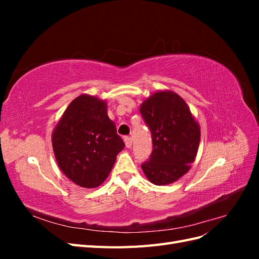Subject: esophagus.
<instances>
[{
	"instance_id": "obj_1",
	"label": "esophagus",
	"mask_w": 259,
	"mask_h": 259,
	"mask_svg": "<svg viewBox=\"0 0 259 259\" xmlns=\"http://www.w3.org/2000/svg\"><path fill=\"white\" fill-rule=\"evenodd\" d=\"M124 143H125V146H126V148H131L132 147V138L128 137V136H125L124 137Z\"/></svg>"
}]
</instances>
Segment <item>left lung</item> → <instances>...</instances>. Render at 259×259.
<instances>
[{
    "label": "left lung",
    "instance_id": "1",
    "mask_svg": "<svg viewBox=\"0 0 259 259\" xmlns=\"http://www.w3.org/2000/svg\"><path fill=\"white\" fill-rule=\"evenodd\" d=\"M151 131L152 153L142 164L153 185L173 184L190 169L200 145L201 131L186 101L171 91L149 96L139 109Z\"/></svg>",
    "mask_w": 259,
    "mask_h": 259
}]
</instances>
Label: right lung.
Wrapping results in <instances>:
<instances>
[{
  "label": "right lung",
  "instance_id": "1",
  "mask_svg": "<svg viewBox=\"0 0 259 259\" xmlns=\"http://www.w3.org/2000/svg\"><path fill=\"white\" fill-rule=\"evenodd\" d=\"M52 144L62 173L83 188L103 184L125 147L106 101L86 94L70 103L54 128Z\"/></svg>",
  "mask_w": 259,
  "mask_h": 259
}]
</instances>
